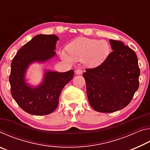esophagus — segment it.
<instances>
[{
  "mask_svg": "<svg viewBox=\"0 0 150 150\" xmlns=\"http://www.w3.org/2000/svg\"><path fill=\"white\" fill-rule=\"evenodd\" d=\"M75 73L77 75H81L83 73V70L81 69H77L75 71Z\"/></svg>",
  "mask_w": 150,
  "mask_h": 150,
  "instance_id": "obj_1",
  "label": "esophagus"
}]
</instances>
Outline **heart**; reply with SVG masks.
<instances>
[{
  "label": "heart",
  "mask_w": 150,
  "mask_h": 150,
  "mask_svg": "<svg viewBox=\"0 0 150 150\" xmlns=\"http://www.w3.org/2000/svg\"><path fill=\"white\" fill-rule=\"evenodd\" d=\"M67 52H62V57L68 62L82 61L90 67L100 65L108 57L110 45L106 40L78 38L67 45Z\"/></svg>",
  "instance_id": "obj_1"
}]
</instances>
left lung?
I'll return each mask as SVG.
<instances>
[{
    "label": "left lung",
    "mask_w": 150,
    "mask_h": 150,
    "mask_svg": "<svg viewBox=\"0 0 150 150\" xmlns=\"http://www.w3.org/2000/svg\"><path fill=\"white\" fill-rule=\"evenodd\" d=\"M113 51L100 65L83 74L91 107L114 112L130 103L139 87V68L133 50L121 41L110 40Z\"/></svg>",
    "instance_id": "obj_1"
}]
</instances>
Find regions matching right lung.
I'll return each mask as SVG.
<instances>
[{
  "label": "right lung",
  "mask_w": 150,
  "mask_h": 150,
  "mask_svg": "<svg viewBox=\"0 0 150 150\" xmlns=\"http://www.w3.org/2000/svg\"><path fill=\"white\" fill-rule=\"evenodd\" d=\"M58 40L54 34L35 35L20 48L12 61L9 77L11 95L20 107L30 115L42 116L53 112L57 107L63 88L74 75L73 70L63 73L46 70L38 86L31 87L26 83L25 75L29 65L54 57Z\"/></svg>",
  "instance_id": "right-lung-1"
}]
</instances>
